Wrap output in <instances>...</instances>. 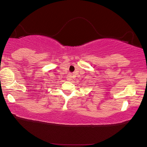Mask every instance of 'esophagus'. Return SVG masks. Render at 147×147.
<instances>
[{"mask_svg": "<svg viewBox=\"0 0 147 147\" xmlns=\"http://www.w3.org/2000/svg\"><path fill=\"white\" fill-rule=\"evenodd\" d=\"M67 79L68 80H70L71 79V75H68L67 76Z\"/></svg>", "mask_w": 147, "mask_h": 147, "instance_id": "1", "label": "esophagus"}]
</instances>
